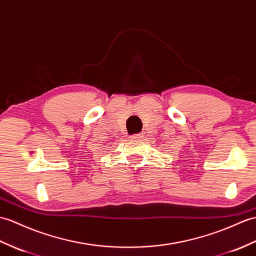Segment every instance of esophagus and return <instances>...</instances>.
Returning a JSON list of instances; mask_svg holds the SVG:
<instances>
[{
	"label": "esophagus",
	"instance_id": "obj_1",
	"mask_svg": "<svg viewBox=\"0 0 256 256\" xmlns=\"http://www.w3.org/2000/svg\"><path fill=\"white\" fill-rule=\"evenodd\" d=\"M130 138H133V140H140L142 138V133H138V134H133V135H130Z\"/></svg>",
	"mask_w": 256,
	"mask_h": 256
}]
</instances>
